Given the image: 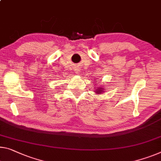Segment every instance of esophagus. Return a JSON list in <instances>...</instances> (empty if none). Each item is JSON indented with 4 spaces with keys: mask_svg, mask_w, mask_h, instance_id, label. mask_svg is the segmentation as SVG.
Returning <instances> with one entry per match:
<instances>
[{
    "mask_svg": "<svg viewBox=\"0 0 161 161\" xmlns=\"http://www.w3.org/2000/svg\"><path fill=\"white\" fill-rule=\"evenodd\" d=\"M80 72V69H79L78 68H75V73L76 74H78V73H79Z\"/></svg>",
    "mask_w": 161,
    "mask_h": 161,
    "instance_id": "esophagus-1",
    "label": "esophagus"
}]
</instances>
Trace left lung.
<instances>
[{
    "mask_svg": "<svg viewBox=\"0 0 161 161\" xmlns=\"http://www.w3.org/2000/svg\"><path fill=\"white\" fill-rule=\"evenodd\" d=\"M96 89V90L95 91V93H97V94H99V93H101L104 92V91H103V88L102 87H98Z\"/></svg>",
    "mask_w": 161,
    "mask_h": 161,
    "instance_id": "left-lung-1",
    "label": "left lung"
}]
</instances>
